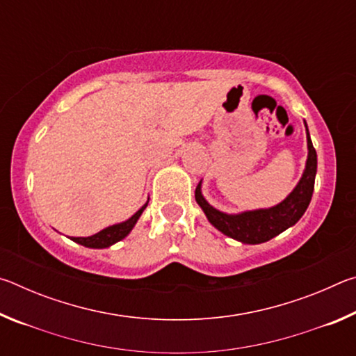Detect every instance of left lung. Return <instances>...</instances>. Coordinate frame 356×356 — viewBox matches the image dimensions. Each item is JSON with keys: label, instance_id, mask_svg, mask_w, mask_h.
<instances>
[{"label": "left lung", "instance_id": "1", "mask_svg": "<svg viewBox=\"0 0 356 356\" xmlns=\"http://www.w3.org/2000/svg\"><path fill=\"white\" fill-rule=\"evenodd\" d=\"M306 127V144H308V156L303 174H301L297 185L281 202L272 207L243 210L238 213L221 212L202 195V180L196 186L195 197L197 206L206 213L210 225L218 229L221 234L237 240L245 245H259L268 242L273 237L280 236L286 229L292 227L308 209L312 191H314V180L317 172V154L312 146L308 125Z\"/></svg>", "mask_w": 356, "mask_h": 356}]
</instances>
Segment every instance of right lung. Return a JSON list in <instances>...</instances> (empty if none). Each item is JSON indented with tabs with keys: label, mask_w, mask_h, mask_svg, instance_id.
Listing matches in <instances>:
<instances>
[{
	"label": "right lung",
	"mask_w": 356,
	"mask_h": 356,
	"mask_svg": "<svg viewBox=\"0 0 356 356\" xmlns=\"http://www.w3.org/2000/svg\"><path fill=\"white\" fill-rule=\"evenodd\" d=\"M149 204V197L144 206L138 210L136 213H134L130 216L129 220L116 222V225H111L105 229H102L100 232L94 234L91 237H72L70 240H74L75 243L86 246V248H94V250H104V248H110L114 243L120 242V240L125 238L131 232V229L135 227V225L140 220V216L143 215L144 209L147 207Z\"/></svg>",
	"instance_id": "add662e5"
}]
</instances>
